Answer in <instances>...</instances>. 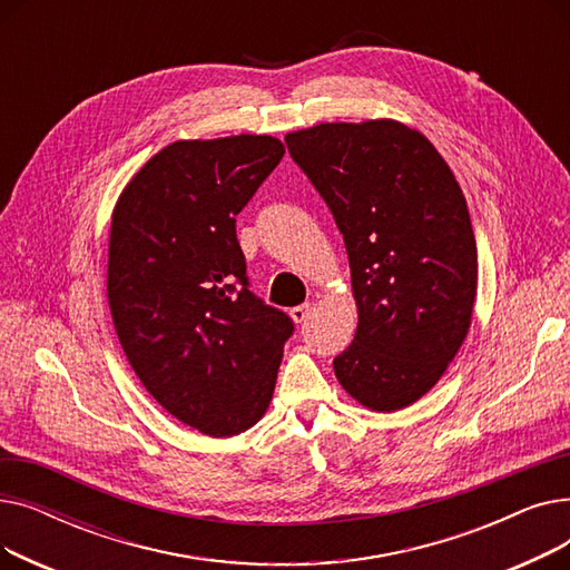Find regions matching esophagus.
Segmentation results:
<instances>
[{"label":"esophagus","mask_w":570,"mask_h":570,"mask_svg":"<svg viewBox=\"0 0 570 570\" xmlns=\"http://www.w3.org/2000/svg\"><path fill=\"white\" fill-rule=\"evenodd\" d=\"M309 312H312V307H309V305H297V307H293V309H291V318H293L295 323H303V321H307Z\"/></svg>","instance_id":"esophagus-1"}]
</instances>
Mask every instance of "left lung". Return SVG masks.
I'll return each instance as SVG.
<instances>
[{"label": "left lung", "mask_w": 570, "mask_h": 570, "mask_svg": "<svg viewBox=\"0 0 570 570\" xmlns=\"http://www.w3.org/2000/svg\"><path fill=\"white\" fill-rule=\"evenodd\" d=\"M293 161L344 235L357 331L335 361L372 411L430 393L471 325L478 252L469 207L436 147L395 119L286 134Z\"/></svg>", "instance_id": "left-lung-1"}]
</instances>
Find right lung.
Wrapping results in <instances>:
<instances>
[{"instance_id":"1","label":"right lung","mask_w":570,"mask_h":570,"mask_svg":"<svg viewBox=\"0 0 570 570\" xmlns=\"http://www.w3.org/2000/svg\"><path fill=\"white\" fill-rule=\"evenodd\" d=\"M239 134L175 140L119 194L108 305L136 376L170 415L215 439L269 406L293 321L249 291L235 215L284 157Z\"/></svg>"}]
</instances>
